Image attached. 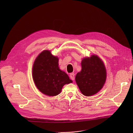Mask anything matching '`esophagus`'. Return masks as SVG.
<instances>
[{"label":"esophagus","instance_id":"1","mask_svg":"<svg viewBox=\"0 0 133 133\" xmlns=\"http://www.w3.org/2000/svg\"><path fill=\"white\" fill-rule=\"evenodd\" d=\"M69 76H70V78L71 79V80H75V75L74 73H71Z\"/></svg>","mask_w":133,"mask_h":133}]
</instances>
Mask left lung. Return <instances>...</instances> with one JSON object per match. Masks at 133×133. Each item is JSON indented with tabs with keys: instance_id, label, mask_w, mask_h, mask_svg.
I'll return each instance as SVG.
<instances>
[{
	"instance_id": "left-lung-1",
	"label": "left lung",
	"mask_w": 133,
	"mask_h": 133,
	"mask_svg": "<svg viewBox=\"0 0 133 133\" xmlns=\"http://www.w3.org/2000/svg\"><path fill=\"white\" fill-rule=\"evenodd\" d=\"M82 69L75 76V81L81 93L85 96L93 95L102 88L106 79L103 62L97 55L83 59Z\"/></svg>"
}]
</instances>
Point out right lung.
Listing matches in <instances>:
<instances>
[{"instance_id":"obj_1","label":"right lung","mask_w":133,"mask_h":133,"mask_svg":"<svg viewBox=\"0 0 133 133\" xmlns=\"http://www.w3.org/2000/svg\"><path fill=\"white\" fill-rule=\"evenodd\" d=\"M58 58L49 51L42 52L35 60L33 78L40 91L48 96H55L65 84L72 82L68 75L59 68Z\"/></svg>"}]
</instances>
